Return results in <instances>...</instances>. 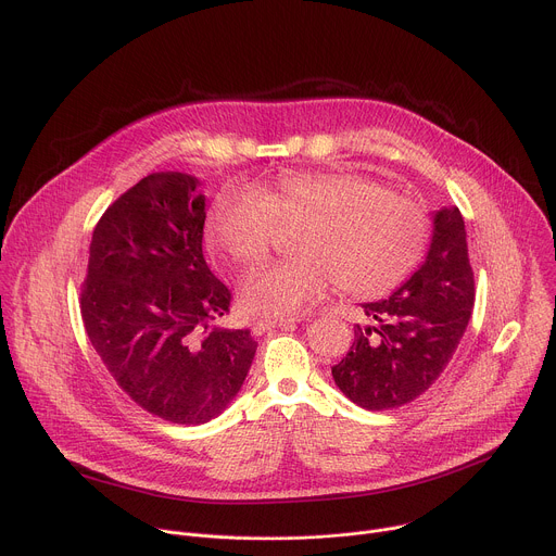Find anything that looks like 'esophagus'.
Returning a JSON list of instances; mask_svg holds the SVG:
<instances>
[{
    "label": "esophagus",
    "mask_w": 556,
    "mask_h": 556,
    "mask_svg": "<svg viewBox=\"0 0 556 556\" xmlns=\"http://www.w3.org/2000/svg\"><path fill=\"white\" fill-rule=\"evenodd\" d=\"M294 321H299V319H294V316H268V319H260V321H255L253 324V332L255 334H262V332H268V330H273V328H281V326H292Z\"/></svg>",
    "instance_id": "1"
}]
</instances>
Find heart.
Listing matches in <instances>:
<instances>
[{
	"mask_svg": "<svg viewBox=\"0 0 556 556\" xmlns=\"http://www.w3.org/2000/svg\"><path fill=\"white\" fill-rule=\"evenodd\" d=\"M303 224L294 260L247 277L242 303L255 314L283 316L326 296L337 283L354 296L399 286L429 240L420 198L384 189L352 172L288 174L255 189H226L208 208L206 240L240 266H255L273 249L279 226Z\"/></svg>",
	"mask_w": 556,
	"mask_h": 556,
	"instance_id": "heart-1",
	"label": "heart"
}]
</instances>
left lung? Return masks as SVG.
<instances>
[{
    "label": "left lung",
    "instance_id": "8db88e82",
    "mask_svg": "<svg viewBox=\"0 0 556 556\" xmlns=\"http://www.w3.org/2000/svg\"><path fill=\"white\" fill-rule=\"evenodd\" d=\"M472 303L464 219L457 206L442 208L420 270L389 299L363 305L376 326H354L350 352L332 367L334 382L369 412L416 401L453 358Z\"/></svg>",
    "mask_w": 556,
    "mask_h": 556
}]
</instances>
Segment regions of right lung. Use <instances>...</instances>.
Segmentation results:
<instances>
[{"mask_svg": "<svg viewBox=\"0 0 556 556\" xmlns=\"http://www.w3.org/2000/svg\"><path fill=\"white\" fill-rule=\"evenodd\" d=\"M198 180L151 174L101 215L81 286L92 348L129 399L176 425L219 416L240 391L257 341L249 328H208L230 290L202 255Z\"/></svg>", "mask_w": 556, "mask_h": 556, "instance_id": "1", "label": "right lung"}]
</instances>
